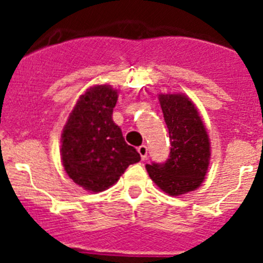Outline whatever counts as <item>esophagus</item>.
I'll return each mask as SVG.
<instances>
[{"mask_svg": "<svg viewBox=\"0 0 263 263\" xmlns=\"http://www.w3.org/2000/svg\"><path fill=\"white\" fill-rule=\"evenodd\" d=\"M137 150H138L139 155H141V159L145 160L146 158H147V146L141 145L138 148H137Z\"/></svg>", "mask_w": 263, "mask_h": 263, "instance_id": "obj_1", "label": "esophagus"}]
</instances>
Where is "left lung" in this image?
<instances>
[{
    "instance_id": "1",
    "label": "left lung",
    "mask_w": 263,
    "mask_h": 263,
    "mask_svg": "<svg viewBox=\"0 0 263 263\" xmlns=\"http://www.w3.org/2000/svg\"><path fill=\"white\" fill-rule=\"evenodd\" d=\"M159 103L170 134V157L164 163L146 164V170L162 191L179 196L204 182L210 166V137L197 108L185 95H159Z\"/></svg>"
}]
</instances>
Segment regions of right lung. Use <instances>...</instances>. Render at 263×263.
<instances>
[{
    "label": "right lung",
    "instance_id": "1",
    "mask_svg": "<svg viewBox=\"0 0 263 263\" xmlns=\"http://www.w3.org/2000/svg\"><path fill=\"white\" fill-rule=\"evenodd\" d=\"M118 92L110 85H95L78 100L62 133L63 167L67 175L90 192L111 187L141 157L125 142L113 122Z\"/></svg>",
    "mask_w": 263,
    "mask_h": 263
}]
</instances>
